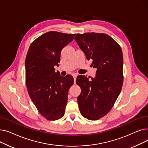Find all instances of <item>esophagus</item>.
Listing matches in <instances>:
<instances>
[{
  "instance_id": "esophagus-1",
  "label": "esophagus",
  "mask_w": 148,
  "mask_h": 148,
  "mask_svg": "<svg viewBox=\"0 0 148 148\" xmlns=\"http://www.w3.org/2000/svg\"><path fill=\"white\" fill-rule=\"evenodd\" d=\"M77 75L76 74H74L73 75V78H74V83H75V81H76V78H77Z\"/></svg>"
}]
</instances>
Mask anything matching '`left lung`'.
Segmentation results:
<instances>
[{
	"label": "left lung",
	"instance_id": "1",
	"mask_svg": "<svg viewBox=\"0 0 148 148\" xmlns=\"http://www.w3.org/2000/svg\"><path fill=\"white\" fill-rule=\"evenodd\" d=\"M74 40L97 69L94 78L79 75L77 102L81 114L89 120L103 117L112 109L123 84V55L119 45L105 34H77Z\"/></svg>",
	"mask_w": 148,
	"mask_h": 148
}]
</instances>
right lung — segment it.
Here are the masks:
<instances>
[{
  "mask_svg": "<svg viewBox=\"0 0 148 148\" xmlns=\"http://www.w3.org/2000/svg\"><path fill=\"white\" fill-rule=\"evenodd\" d=\"M75 34L55 31L47 32L30 44L25 60L26 82L28 94L38 112L50 121L64 116L72 75L56 73L61 51Z\"/></svg>",
  "mask_w": 148,
  "mask_h": 148,
  "instance_id": "1",
  "label": "right lung"
}]
</instances>
